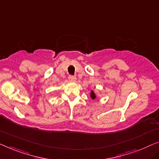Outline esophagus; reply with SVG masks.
Segmentation results:
<instances>
[{"label":"esophagus","mask_w":159,"mask_h":159,"mask_svg":"<svg viewBox=\"0 0 159 159\" xmlns=\"http://www.w3.org/2000/svg\"><path fill=\"white\" fill-rule=\"evenodd\" d=\"M68 79H69L70 82L76 81V78H75V76H73V75H69V76H68Z\"/></svg>","instance_id":"1"}]
</instances>
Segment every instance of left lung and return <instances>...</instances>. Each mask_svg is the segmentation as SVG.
<instances>
[{
	"label": "left lung",
	"instance_id": "obj_1",
	"mask_svg": "<svg viewBox=\"0 0 159 159\" xmlns=\"http://www.w3.org/2000/svg\"><path fill=\"white\" fill-rule=\"evenodd\" d=\"M90 96H91V98L92 99H95V98H96V94H95L93 91H91V93H90Z\"/></svg>",
	"mask_w": 159,
	"mask_h": 159
}]
</instances>
